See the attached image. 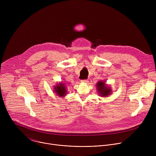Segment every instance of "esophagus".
<instances>
[{"instance_id": "1", "label": "esophagus", "mask_w": 156, "mask_h": 156, "mask_svg": "<svg viewBox=\"0 0 156 156\" xmlns=\"http://www.w3.org/2000/svg\"><path fill=\"white\" fill-rule=\"evenodd\" d=\"M81 81V83H87V80H81L80 81Z\"/></svg>"}]
</instances>
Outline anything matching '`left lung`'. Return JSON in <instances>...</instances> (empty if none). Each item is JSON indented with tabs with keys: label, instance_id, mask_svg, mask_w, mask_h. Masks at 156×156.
Listing matches in <instances>:
<instances>
[{
	"label": "left lung",
	"instance_id": "1",
	"mask_svg": "<svg viewBox=\"0 0 156 156\" xmlns=\"http://www.w3.org/2000/svg\"><path fill=\"white\" fill-rule=\"evenodd\" d=\"M97 90L98 91V93L99 94L100 96L102 97H107L112 93V90L111 88L108 87L105 83V81H99L96 84Z\"/></svg>",
	"mask_w": 156,
	"mask_h": 156
}]
</instances>
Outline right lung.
<instances>
[{"mask_svg":"<svg viewBox=\"0 0 156 156\" xmlns=\"http://www.w3.org/2000/svg\"><path fill=\"white\" fill-rule=\"evenodd\" d=\"M56 93V94L60 97H63L66 94V90L65 88V85L63 83H60L58 84H56L54 86V91Z\"/></svg>","mask_w":156,"mask_h":156,"instance_id":"obj_1","label":"right lung"}]
</instances>
